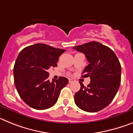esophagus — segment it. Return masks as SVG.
I'll list each match as a JSON object with an SVG mask.
<instances>
[{
  "instance_id": "esophagus-1",
  "label": "esophagus",
  "mask_w": 133,
  "mask_h": 133,
  "mask_svg": "<svg viewBox=\"0 0 133 133\" xmlns=\"http://www.w3.org/2000/svg\"><path fill=\"white\" fill-rule=\"evenodd\" d=\"M69 81L70 83H73V82H75V79H74V78H69Z\"/></svg>"
}]
</instances>
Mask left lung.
Wrapping results in <instances>:
<instances>
[{
  "mask_svg": "<svg viewBox=\"0 0 133 133\" xmlns=\"http://www.w3.org/2000/svg\"><path fill=\"white\" fill-rule=\"evenodd\" d=\"M84 54L89 64L82 77H90V83L75 95L79 109L89 112H98L110 104L117 94L121 78V66L113 50L101 43L92 41L74 46Z\"/></svg>",
  "mask_w": 133,
  "mask_h": 133,
  "instance_id": "1",
  "label": "left lung"
}]
</instances>
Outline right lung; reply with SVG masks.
Returning a JSON list of instances; mask_svg holds the SVG:
<instances>
[{
  "label": "right lung",
  "instance_id": "right-lung-1",
  "mask_svg": "<svg viewBox=\"0 0 133 133\" xmlns=\"http://www.w3.org/2000/svg\"><path fill=\"white\" fill-rule=\"evenodd\" d=\"M66 50L45 44H35L21 50L14 66V81L23 101L37 110L55 105L61 90L69 83L68 78L49 80L50 67L57 66L58 58Z\"/></svg>",
  "mask_w": 133,
  "mask_h": 133
}]
</instances>
